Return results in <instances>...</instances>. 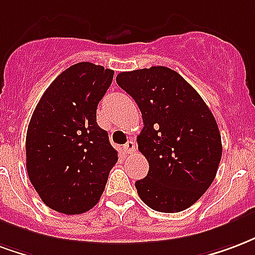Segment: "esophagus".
<instances>
[{"instance_id": "1", "label": "esophagus", "mask_w": 255, "mask_h": 255, "mask_svg": "<svg viewBox=\"0 0 255 255\" xmlns=\"http://www.w3.org/2000/svg\"><path fill=\"white\" fill-rule=\"evenodd\" d=\"M123 150L128 154H131V152L135 151V142L133 140H128L124 146H123Z\"/></svg>"}]
</instances>
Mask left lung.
I'll return each mask as SVG.
<instances>
[{
	"label": "left lung",
	"instance_id": "8db88e82",
	"mask_svg": "<svg viewBox=\"0 0 255 255\" xmlns=\"http://www.w3.org/2000/svg\"><path fill=\"white\" fill-rule=\"evenodd\" d=\"M116 82L137 104L143 128L137 148L148 173L135 182L150 208L174 214L208 189L222 159V137L204 100L177 71L152 66L123 71Z\"/></svg>",
	"mask_w": 255,
	"mask_h": 255
}]
</instances>
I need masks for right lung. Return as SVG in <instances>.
<instances>
[{
    "mask_svg": "<svg viewBox=\"0 0 255 255\" xmlns=\"http://www.w3.org/2000/svg\"><path fill=\"white\" fill-rule=\"evenodd\" d=\"M113 73L90 62L70 66L32 113L25 140L28 175L41 201L60 214L93 208L119 159L96 116Z\"/></svg>",
    "mask_w": 255,
    "mask_h": 255,
    "instance_id": "right-lung-1",
    "label": "right lung"
}]
</instances>
